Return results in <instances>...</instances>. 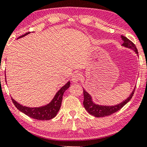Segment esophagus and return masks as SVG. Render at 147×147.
I'll return each mask as SVG.
<instances>
[{
  "mask_svg": "<svg viewBox=\"0 0 147 147\" xmlns=\"http://www.w3.org/2000/svg\"><path fill=\"white\" fill-rule=\"evenodd\" d=\"M82 78V75L81 74H76L72 76L71 80L72 82H74V83H77L78 82H79Z\"/></svg>",
  "mask_w": 147,
  "mask_h": 147,
  "instance_id": "obj_1",
  "label": "esophagus"
}]
</instances>
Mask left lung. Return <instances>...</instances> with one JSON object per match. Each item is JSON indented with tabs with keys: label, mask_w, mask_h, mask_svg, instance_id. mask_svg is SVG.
I'll use <instances>...</instances> for the list:
<instances>
[{
	"label": "left lung",
	"mask_w": 147,
	"mask_h": 147,
	"mask_svg": "<svg viewBox=\"0 0 147 147\" xmlns=\"http://www.w3.org/2000/svg\"><path fill=\"white\" fill-rule=\"evenodd\" d=\"M122 40H123V44L122 45L124 46L125 47L130 48L132 49L135 51V53L138 55V50L136 49V46L134 44L132 43L131 41H130L127 37H124V36H121ZM84 92V106L85 109L87 110L88 112L92 116H95V117H104L106 116H110L113 113H115L118 110H120L123 106L128 103L131 99L132 96H133L134 90L135 88H134L133 91L128 97L126 98L125 100L122 102L121 103L117 104L115 106H102L98 105V104H96L94 103L92 101L91 96L85 90L83 89Z\"/></svg>",
	"instance_id": "1"
}]
</instances>
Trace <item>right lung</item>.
I'll return each mask as SVG.
<instances>
[{
  "label": "right lung",
  "instance_id": "right-lung-1",
  "mask_svg": "<svg viewBox=\"0 0 147 147\" xmlns=\"http://www.w3.org/2000/svg\"><path fill=\"white\" fill-rule=\"evenodd\" d=\"M29 33H30V32H28V33H25V35H23L20 36L18 39L23 37ZM69 86L70 82L69 81L67 82V84H65V85H64L63 87L61 88V89L56 93L55 96H54L53 100H51L50 103L45 106H41V107L29 108L27 107V106H24L23 105H21V104L18 103L17 102H16L13 98H11L12 101H13V104H15L16 108H17L19 111L22 112L23 113L26 114V115L29 116V117L39 120H51L53 118L55 117V116L57 115V112H59L60 107H61V105L63 93Z\"/></svg>",
  "mask_w": 147,
  "mask_h": 147
}]
</instances>
